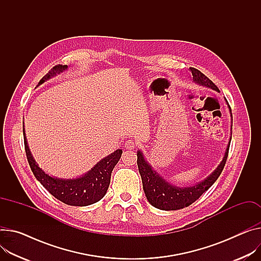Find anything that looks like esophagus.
Here are the masks:
<instances>
[{"label": "esophagus", "instance_id": "esophagus-1", "mask_svg": "<svg viewBox=\"0 0 261 261\" xmlns=\"http://www.w3.org/2000/svg\"><path fill=\"white\" fill-rule=\"evenodd\" d=\"M137 144L135 141H133V140H127V141L125 142V148L126 149H134L136 148Z\"/></svg>", "mask_w": 261, "mask_h": 261}]
</instances>
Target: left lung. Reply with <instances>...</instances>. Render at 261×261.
<instances>
[{
  "instance_id": "1",
  "label": "left lung",
  "mask_w": 261,
  "mask_h": 261,
  "mask_svg": "<svg viewBox=\"0 0 261 261\" xmlns=\"http://www.w3.org/2000/svg\"><path fill=\"white\" fill-rule=\"evenodd\" d=\"M190 71L192 73L194 83L219 92L218 88L202 72L195 68H190ZM230 142L231 138L223 161L220 162L217 168L207 178H205L203 182L189 187H176L166 182L162 176H160L154 170H152L151 166L145 161L143 153L139 150L137 152V164L139 172L141 174L143 190L148 202L153 207L166 211L183 209L194 203L200 195L206 192L214 184L220 173H222L228 158Z\"/></svg>"
}]
</instances>
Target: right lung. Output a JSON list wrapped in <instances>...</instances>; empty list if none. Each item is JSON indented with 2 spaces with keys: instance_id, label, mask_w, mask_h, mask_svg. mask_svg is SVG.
Returning a JSON list of instances; mask_svg holds the SVG:
<instances>
[{
  "instance_id": "obj_1",
  "label": "right lung",
  "mask_w": 261,
  "mask_h": 261,
  "mask_svg": "<svg viewBox=\"0 0 261 261\" xmlns=\"http://www.w3.org/2000/svg\"><path fill=\"white\" fill-rule=\"evenodd\" d=\"M67 69V65H57L53 67L39 80L38 86L44 84L46 80L50 79L56 74L62 73ZM23 134L26 155L30 168L37 181L41 182V184L55 198L70 206L83 207L97 203L98 200H100L106 195L111 182L112 171L118 163L120 158H121L122 149H117L110 155L102 159L101 161H99L89 172H87L83 176L67 179L57 178L50 176L38 167L30 152L25 136V128L23 129Z\"/></svg>"
}]
</instances>
